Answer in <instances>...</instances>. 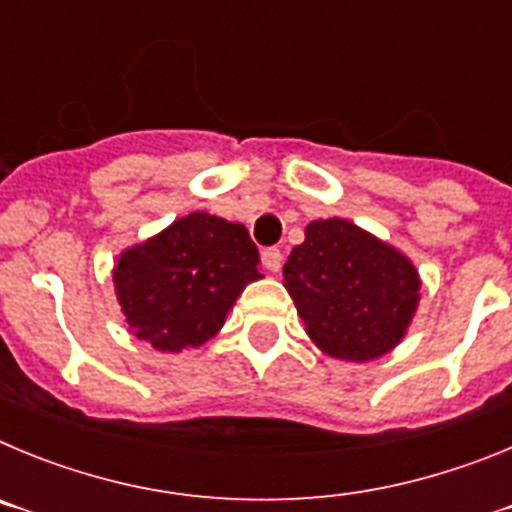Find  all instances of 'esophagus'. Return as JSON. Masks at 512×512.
<instances>
[{
    "label": "esophagus",
    "instance_id": "34e87169",
    "mask_svg": "<svg viewBox=\"0 0 512 512\" xmlns=\"http://www.w3.org/2000/svg\"><path fill=\"white\" fill-rule=\"evenodd\" d=\"M261 261H264V266L271 271V274H277V271L282 269L284 256L279 248H264V253H261Z\"/></svg>",
    "mask_w": 512,
    "mask_h": 512
}]
</instances>
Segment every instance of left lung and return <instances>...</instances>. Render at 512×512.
<instances>
[{"mask_svg": "<svg viewBox=\"0 0 512 512\" xmlns=\"http://www.w3.org/2000/svg\"><path fill=\"white\" fill-rule=\"evenodd\" d=\"M413 261L346 217L312 220L284 264L310 341L341 361H372L405 338L420 302Z\"/></svg>", "mask_w": 512, "mask_h": 512, "instance_id": "1", "label": "left lung"}]
</instances>
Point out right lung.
I'll list each match as a JSON object with an SVG mask.
<instances>
[{
	"mask_svg": "<svg viewBox=\"0 0 512 512\" xmlns=\"http://www.w3.org/2000/svg\"><path fill=\"white\" fill-rule=\"evenodd\" d=\"M259 264L246 225L200 210L125 248L112 282L130 333L179 354L220 333L243 289L264 277Z\"/></svg>",
	"mask_w": 512,
	"mask_h": 512,
	"instance_id": "right-lung-1",
	"label": "right lung"
}]
</instances>
